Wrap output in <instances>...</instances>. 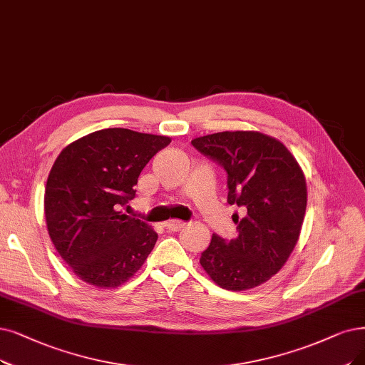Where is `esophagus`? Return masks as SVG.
<instances>
[{
    "mask_svg": "<svg viewBox=\"0 0 365 365\" xmlns=\"http://www.w3.org/2000/svg\"><path fill=\"white\" fill-rule=\"evenodd\" d=\"M182 226H184V222H181V220H168L165 223V227L170 232H178Z\"/></svg>",
    "mask_w": 365,
    "mask_h": 365,
    "instance_id": "obj_1",
    "label": "esophagus"
}]
</instances>
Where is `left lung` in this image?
I'll use <instances>...</instances> for the list:
<instances>
[{
	"label": "left lung",
	"instance_id": "8db88e82",
	"mask_svg": "<svg viewBox=\"0 0 365 365\" xmlns=\"http://www.w3.org/2000/svg\"><path fill=\"white\" fill-rule=\"evenodd\" d=\"M202 154L227 172V202L244 208L233 215L238 237L212 235L200 265L226 290L253 289L268 282L286 264L298 242L307 182L284 143L259 132H220L192 140Z\"/></svg>",
	"mask_w": 365,
	"mask_h": 365
}]
</instances>
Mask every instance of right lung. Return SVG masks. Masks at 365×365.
Wrapping results in <instances>:
<instances>
[{
	"label": "right lung",
	"instance_id": "1",
	"mask_svg": "<svg viewBox=\"0 0 365 365\" xmlns=\"http://www.w3.org/2000/svg\"><path fill=\"white\" fill-rule=\"evenodd\" d=\"M170 138L103 128L68 143L45 188L49 237L70 269L100 289L118 287L140 269L157 232L120 211L150 160Z\"/></svg>",
	"mask_w": 365,
	"mask_h": 365
}]
</instances>
